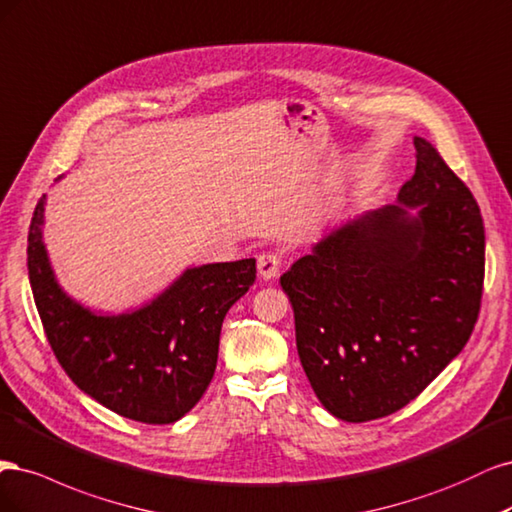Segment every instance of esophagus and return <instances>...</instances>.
<instances>
[{
    "label": "esophagus",
    "instance_id": "esophagus-1",
    "mask_svg": "<svg viewBox=\"0 0 512 512\" xmlns=\"http://www.w3.org/2000/svg\"><path fill=\"white\" fill-rule=\"evenodd\" d=\"M257 272L263 280H274L280 272V257L274 253H263L257 259Z\"/></svg>",
    "mask_w": 512,
    "mask_h": 512
}]
</instances>
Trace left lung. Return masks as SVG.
I'll return each instance as SVG.
<instances>
[{
	"label": "left lung",
	"mask_w": 512,
	"mask_h": 512,
	"mask_svg": "<svg viewBox=\"0 0 512 512\" xmlns=\"http://www.w3.org/2000/svg\"><path fill=\"white\" fill-rule=\"evenodd\" d=\"M395 204L323 236L280 276L312 391L336 419L404 408L464 349L481 308L485 227L472 193L415 136Z\"/></svg>",
	"instance_id": "1"
}]
</instances>
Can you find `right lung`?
I'll return each mask as SVG.
<instances>
[{"label":"right lung","instance_id":"add662e5","mask_svg":"<svg viewBox=\"0 0 512 512\" xmlns=\"http://www.w3.org/2000/svg\"><path fill=\"white\" fill-rule=\"evenodd\" d=\"M44 208L46 195L31 219L27 270L59 364L80 391L125 419H183L212 381L223 319L255 283V259L202 263L142 306L95 310L59 285L44 244Z\"/></svg>","mask_w":512,"mask_h":512}]
</instances>
